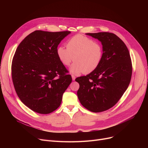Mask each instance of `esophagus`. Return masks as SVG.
Wrapping results in <instances>:
<instances>
[{
    "instance_id": "esophagus-1",
    "label": "esophagus",
    "mask_w": 148,
    "mask_h": 148,
    "mask_svg": "<svg viewBox=\"0 0 148 148\" xmlns=\"http://www.w3.org/2000/svg\"><path fill=\"white\" fill-rule=\"evenodd\" d=\"M71 77H72V79H73V80H75V75H71Z\"/></svg>"
}]
</instances>
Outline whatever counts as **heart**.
Listing matches in <instances>:
<instances>
[{
  "instance_id": "obj_1",
  "label": "heart",
  "mask_w": 148,
  "mask_h": 148,
  "mask_svg": "<svg viewBox=\"0 0 148 148\" xmlns=\"http://www.w3.org/2000/svg\"><path fill=\"white\" fill-rule=\"evenodd\" d=\"M57 55L61 63L68 66L74 60L70 68L71 73H92L99 66L103 57L102 45L80 34L74 35L66 42V47L59 46Z\"/></svg>"
}]
</instances>
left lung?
<instances>
[{"label":"left lung","mask_w":148,"mask_h":148,"mask_svg":"<svg viewBox=\"0 0 148 148\" xmlns=\"http://www.w3.org/2000/svg\"><path fill=\"white\" fill-rule=\"evenodd\" d=\"M102 43L103 57L99 66L86 76L77 77V96L88 110L99 113L117 103L128 88L132 75V62L122 40L110 32L88 33Z\"/></svg>","instance_id":"1"}]
</instances>
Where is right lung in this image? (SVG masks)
Returning <instances> with one entry per match:
<instances>
[{
  "label": "right lung",
  "instance_id": "obj_1",
  "mask_svg": "<svg viewBox=\"0 0 148 148\" xmlns=\"http://www.w3.org/2000/svg\"><path fill=\"white\" fill-rule=\"evenodd\" d=\"M69 34L68 30H35L15 52L11 65L14 86L22 103L35 112L49 114L56 110L72 82L56 53L58 45Z\"/></svg>",
  "mask_w": 148,
  "mask_h": 148
}]
</instances>
